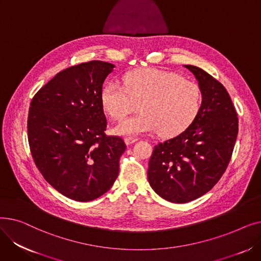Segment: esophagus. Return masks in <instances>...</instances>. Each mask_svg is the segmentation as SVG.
Listing matches in <instances>:
<instances>
[{
    "label": "esophagus",
    "mask_w": 261,
    "mask_h": 261,
    "mask_svg": "<svg viewBox=\"0 0 261 261\" xmlns=\"http://www.w3.org/2000/svg\"><path fill=\"white\" fill-rule=\"evenodd\" d=\"M136 141H138V139H134V138H126V139H125V143H126V145H128V146L132 145V144L135 143Z\"/></svg>",
    "instance_id": "34e87169"
}]
</instances>
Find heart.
<instances>
[{"mask_svg":"<svg viewBox=\"0 0 261 261\" xmlns=\"http://www.w3.org/2000/svg\"><path fill=\"white\" fill-rule=\"evenodd\" d=\"M105 111L113 119H120L135 111L142 112L121 120L113 132L122 136H138L160 129L164 135L183 131L198 114L202 93L194 81L159 68L129 73L125 87L108 82L101 91Z\"/></svg>","mask_w":261,"mask_h":261,"instance_id":"heart-1","label":"heart"}]
</instances>
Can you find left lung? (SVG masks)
Segmentation results:
<instances>
[{
  "label": "left lung",
  "mask_w": 261,
  "mask_h": 261,
  "mask_svg": "<svg viewBox=\"0 0 261 261\" xmlns=\"http://www.w3.org/2000/svg\"><path fill=\"white\" fill-rule=\"evenodd\" d=\"M202 93L198 114L180 134L154 146L148 181L155 193L172 203H187L210 191L224 173L238 134V118L226 89L195 65Z\"/></svg>",
  "instance_id": "8db88e82"
}]
</instances>
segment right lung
I'll return each mask as SVG.
<instances>
[{"instance_id":"right-lung-1","label":"right lung","mask_w":261,"mask_h":261,"mask_svg":"<svg viewBox=\"0 0 261 261\" xmlns=\"http://www.w3.org/2000/svg\"><path fill=\"white\" fill-rule=\"evenodd\" d=\"M115 65L99 60L58 73L31 102L27 119L33 159L47 183L66 198L88 202L112 187L126 144L106 136L102 85Z\"/></svg>"}]
</instances>
